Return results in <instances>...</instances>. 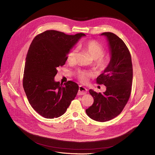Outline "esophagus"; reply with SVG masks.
Wrapping results in <instances>:
<instances>
[{"mask_svg":"<svg viewBox=\"0 0 155 155\" xmlns=\"http://www.w3.org/2000/svg\"><path fill=\"white\" fill-rule=\"evenodd\" d=\"M87 92V89L81 85L79 86V90H78V95H83L85 94Z\"/></svg>","mask_w":155,"mask_h":155,"instance_id":"esophagus-1","label":"esophagus"}]
</instances>
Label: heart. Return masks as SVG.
Masks as SVG:
<instances>
[{
    "label": "heart",
    "mask_w": 155,
    "mask_h": 155,
    "mask_svg": "<svg viewBox=\"0 0 155 155\" xmlns=\"http://www.w3.org/2000/svg\"><path fill=\"white\" fill-rule=\"evenodd\" d=\"M78 48L88 52L93 59V66L97 72H103L108 67L110 58L109 55H103L105 52L104 48L96 40H89L85 43H81L78 46ZM77 51L72 49L67 54V61L70 64H74L76 61ZM90 74L86 70L78 69L75 72L76 77L81 82H85L90 76Z\"/></svg>",
    "instance_id": "1"
}]
</instances>
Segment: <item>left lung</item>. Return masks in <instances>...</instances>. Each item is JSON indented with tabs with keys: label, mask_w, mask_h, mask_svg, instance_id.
<instances>
[{
	"label": "left lung",
	"mask_w": 155,
	"mask_h": 155,
	"mask_svg": "<svg viewBox=\"0 0 155 155\" xmlns=\"http://www.w3.org/2000/svg\"><path fill=\"white\" fill-rule=\"evenodd\" d=\"M110 52L108 67L96 78V83L106 87L103 93L92 90V106L86 109L87 114L98 122H106L119 115L129 99L132 85L133 68L131 55L124 42L116 35L105 32Z\"/></svg>",
	"instance_id": "1"
}]
</instances>
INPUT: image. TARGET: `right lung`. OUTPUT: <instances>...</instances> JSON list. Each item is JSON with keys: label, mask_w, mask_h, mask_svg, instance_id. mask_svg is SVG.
Wrapping results in <instances>:
<instances>
[{"label": "right lung", "mask_w": 155, "mask_h": 155, "mask_svg": "<svg viewBox=\"0 0 155 155\" xmlns=\"http://www.w3.org/2000/svg\"><path fill=\"white\" fill-rule=\"evenodd\" d=\"M84 36L47 30L33 39L26 58L23 87L30 104L41 116H61L75 99L78 84L72 81L60 84L54 77L58 68L65 64L70 49Z\"/></svg>", "instance_id": "right-lung-1"}]
</instances>
